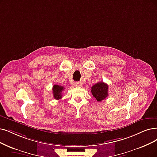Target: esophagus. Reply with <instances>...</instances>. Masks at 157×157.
I'll list each match as a JSON object with an SVG mask.
<instances>
[{
    "label": "esophagus",
    "instance_id": "1",
    "mask_svg": "<svg viewBox=\"0 0 157 157\" xmlns=\"http://www.w3.org/2000/svg\"><path fill=\"white\" fill-rule=\"evenodd\" d=\"M75 85H76V86H81V83L80 82H76L75 83Z\"/></svg>",
    "mask_w": 157,
    "mask_h": 157
}]
</instances>
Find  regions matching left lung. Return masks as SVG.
I'll return each instance as SVG.
<instances>
[{"instance_id": "left-lung-1", "label": "left lung", "mask_w": 157, "mask_h": 157, "mask_svg": "<svg viewBox=\"0 0 157 157\" xmlns=\"http://www.w3.org/2000/svg\"><path fill=\"white\" fill-rule=\"evenodd\" d=\"M91 91L97 101L101 102L108 96V85L101 81L93 85Z\"/></svg>"}]
</instances>
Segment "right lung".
Wrapping results in <instances>:
<instances>
[{
	"label": "right lung",
	"mask_w": 157,
	"mask_h": 157,
	"mask_svg": "<svg viewBox=\"0 0 157 157\" xmlns=\"http://www.w3.org/2000/svg\"><path fill=\"white\" fill-rule=\"evenodd\" d=\"M53 95L54 98L56 100H59L62 98V91L64 90V87L55 84L53 86Z\"/></svg>",
	"instance_id": "obj_1"
}]
</instances>
